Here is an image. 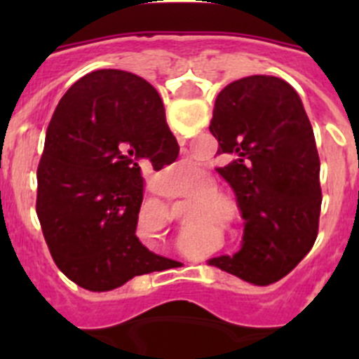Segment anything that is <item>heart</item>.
Wrapping results in <instances>:
<instances>
[{"label": "heart", "instance_id": "b5f03b06", "mask_svg": "<svg viewBox=\"0 0 359 359\" xmlns=\"http://www.w3.org/2000/svg\"><path fill=\"white\" fill-rule=\"evenodd\" d=\"M215 190H217V185L212 180L210 176H205L199 183V192H203V196H199L198 203L203 205V207H219V205H223L224 199L221 198L219 194H214Z\"/></svg>", "mask_w": 359, "mask_h": 359}]
</instances>
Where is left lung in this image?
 <instances>
[{
	"mask_svg": "<svg viewBox=\"0 0 359 359\" xmlns=\"http://www.w3.org/2000/svg\"><path fill=\"white\" fill-rule=\"evenodd\" d=\"M210 133L246 221L243 248L210 264L255 286L286 277L318 233L322 190L315 133L293 86L252 75L215 98Z\"/></svg>",
	"mask_w": 359,
	"mask_h": 359,
	"instance_id": "obj_1",
	"label": "left lung"
}]
</instances>
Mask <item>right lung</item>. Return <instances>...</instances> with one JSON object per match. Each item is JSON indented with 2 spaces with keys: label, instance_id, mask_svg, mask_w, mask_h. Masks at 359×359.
I'll return each mask as SVG.
<instances>
[{
  "label": "right lung",
  "instance_id": "right-lung-1",
  "mask_svg": "<svg viewBox=\"0 0 359 359\" xmlns=\"http://www.w3.org/2000/svg\"><path fill=\"white\" fill-rule=\"evenodd\" d=\"M158 91L122 69H97L59 100L37 169V217L57 268L77 286L109 291L174 261L136 237L144 169L176 161Z\"/></svg>",
  "mask_w": 359,
  "mask_h": 359
}]
</instances>
